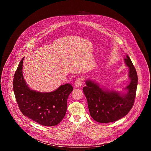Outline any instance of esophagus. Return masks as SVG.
<instances>
[{
	"instance_id": "esophagus-1",
	"label": "esophagus",
	"mask_w": 151,
	"mask_h": 151,
	"mask_svg": "<svg viewBox=\"0 0 151 151\" xmlns=\"http://www.w3.org/2000/svg\"><path fill=\"white\" fill-rule=\"evenodd\" d=\"M83 83V79L82 78H78L76 79L75 82V85L76 87H81Z\"/></svg>"
}]
</instances>
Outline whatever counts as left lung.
<instances>
[{"mask_svg": "<svg viewBox=\"0 0 151 151\" xmlns=\"http://www.w3.org/2000/svg\"><path fill=\"white\" fill-rule=\"evenodd\" d=\"M124 63L129 68L128 77L130 81L124 88L127 90L125 94L100 87L99 83L90 79L85 81L87 86L83 88V91L88 101L90 115L97 122L108 123L118 121L132 108L138 78L136 69L128 55L124 58Z\"/></svg>", "mask_w": 151, "mask_h": 151, "instance_id": "obj_1", "label": "left lung"}]
</instances>
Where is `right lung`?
Returning <instances> with one entry per match:
<instances>
[{"mask_svg": "<svg viewBox=\"0 0 151 151\" xmlns=\"http://www.w3.org/2000/svg\"><path fill=\"white\" fill-rule=\"evenodd\" d=\"M24 58L19 63L13 80L16 101L22 114L45 126L59 124L66 113L67 101L73 88L70 83L62 85L54 91L42 93L31 90L23 75Z\"/></svg>", "mask_w": 151, "mask_h": 151, "instance_id": "1", "label": "right lung"}]
</instances>
